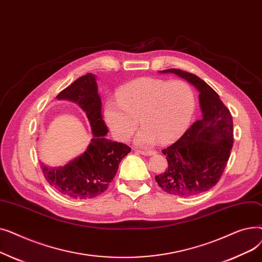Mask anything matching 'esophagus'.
<instances>
[{"instance_id": "obj_1", "label": "esophagus", "mask_w": 262, "mask_h": 262, "mask_svg": "<svg viewBox=\"0 0 262 262\" xmlns=\"http://www.w3.org/2000/svg\"><path fill=\"white\" fill-rule=\"evenodd\" d=\"M137 152L140 153L141 155H144V156H150V155H154L156 153L155 150H146V149H137Z\"/></svg>"}]
</instances>
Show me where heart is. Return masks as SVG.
Masks as SVG:
<instances>
[{"label": "heart", "instance_id": "obj_1", "mask_svg": "<svg viewBox=\"0 0 262 262\" xmlns=\"http://www.w3.org/2000/svg\"><path fill=\"white\" fill-rule=\"evenodd\" d=\"M103 107L107 127L120 141L128 140L138 127L136 143L149 146L159 140L171 143L185 134L195 112V94L185 80L141 77L118 89Z\"/></svg>", "mask_w": 262, "mask_h": 262}]
</instances>
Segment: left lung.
<instances>
[{
  "mask_svg": "<svg viewBox=\"0 0 262 262\" xmlns=\"http://www.w3.org/2000/svg\"><path fill=\"white\" fill-rule=\"evenodd\" d=\"M160 72L181 76L200 91L203 117L175 143L162 149L168 169L155 180L169 194L198 195L215 186L225 170L233 143L232 117L219 94L199 76L180 69Z\"/></svg>",
  "mask_w": 262,
  "mask_h": 262,
  "instance_id": "8db88e82",
  "label": "left lung"
}]
</instances>
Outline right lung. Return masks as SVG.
<instances>
[{
	"label": "right lung",
	"instance_id": "add662e5",
	"mask_svg": "<svg viewBox=\"0 0 262 262\" xmlns=\"http://www.w3.org/2000/svg\"><path fill=\"white\" fill-rule=\"evenodd\" d=\"M57 99L72 101L84 110L93 138L86 152L64 167L52 169L41 164V169L47 182L59 193L75 200L95 198L108 188L130 147L105 138L108 129L102 118V102L95 76L91 73L73 81Z\"/></svg>",
	"mask_w": 262,
	"mask_h": 262
}]
</instances>
